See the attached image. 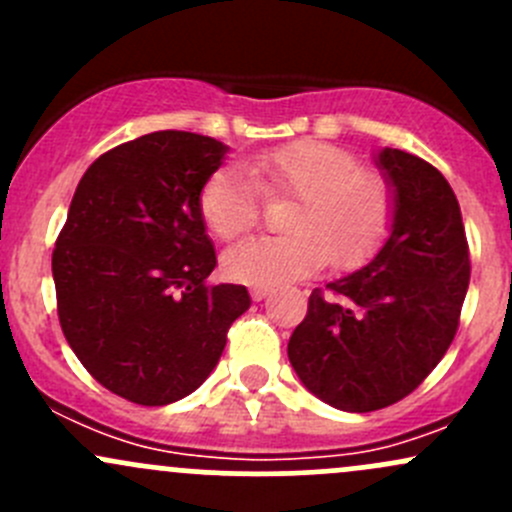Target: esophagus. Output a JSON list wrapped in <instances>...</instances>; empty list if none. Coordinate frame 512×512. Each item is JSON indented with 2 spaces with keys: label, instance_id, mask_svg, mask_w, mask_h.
I'll return each instance as SVG.
<instances>
[{
  "label": "esophagus",
  "instance_id": "obj_1",
  "mask_svg": "<svg viewBox=\"0 0 512 512\" xmlns=\"http://www.w3.org/2000/svg\"><path fill=\"white\" fill-rule=\"evenodd\" d=\"M267 294H270V287H260V285L250 287V297L255 299V302H262V299H265Z\"/></svg>",
  "mask_w": 512,
  "mask_h": 512
}]
</instances>
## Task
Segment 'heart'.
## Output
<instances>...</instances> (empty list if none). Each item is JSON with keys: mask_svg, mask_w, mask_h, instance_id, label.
<instances>
[{"mask_svg": "<svg viewBox=\"0 0 512 512\" xmlns=\"http://www.w3.org/2000/svg\"><path fill=\"white\" fill-rule=\"evenodd\" d=\"M267 195H294L287 235L250 237L230 247L223 270L245 285L275 287L322 270H354L379 252L394 223V193L352 151L327 141H294L247 163ZM200 215L220 240H235L260 218L257 185L223 165L200 190Z\"/></svg>", "mask_w": 512, "mask_h": 512, "instance_id": "obj_1", "label": "heart"}]
</instances>
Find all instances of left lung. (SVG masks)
Returning a JSON list of instances; mask_svg holds the SVG:
<instances>
[{
	"instance_id": "1",
	"label": "left lung",
	"mask_w": 512,
	"mask_h": 512,
	"mask_svg": "<svg viewBox=\"0 0 512 512\" xmlns=\"http://www.w3.org/2000/svg\"><path fill=\"white\" fill-rule=\"evenodd\" d=\"M394 223L379 255L309 294L287 344L302 384L354 414L396 404L451 347L471 280L466 227L448 180L423 158L384 148Z\"/></svg>"
}]
</instances>
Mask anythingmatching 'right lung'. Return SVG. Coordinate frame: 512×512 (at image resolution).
Here are the masks:
<instances>
[{"instance_id":"right-lung-1","label":"right lung","mask_w":512,"mask_h":512,"mask_svg":"<svg viewBox=\"0 0 512 512\" xmlns=\"http://www.w3.org/2000/svg\"><path fill=\"white\" fill-rule=\"evenodd\" d=\"M225 151L188 131L111 148L79 180L56 237L51 272L66 342L98 384L133 404L193 394L250 309L242 285H208L218 260L200 190Z\"/></svg>"}]
</instances>
